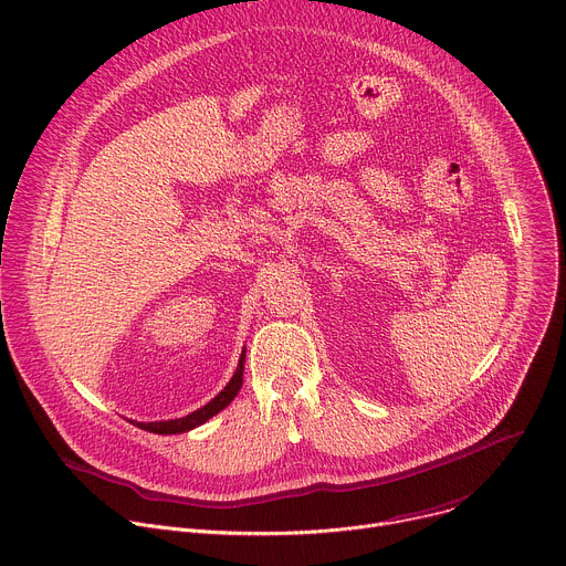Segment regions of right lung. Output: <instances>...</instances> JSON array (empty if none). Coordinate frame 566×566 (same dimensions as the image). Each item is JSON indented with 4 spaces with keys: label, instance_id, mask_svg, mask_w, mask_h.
Listing matches in <instances>:
<instances>
[{
    "label": "right lung",
    "instance_id": "add662e5",
    "mask_svg": "<svg viewBox=\"0 0 566 566\" xmlns=\"http://www.w3.org/2000/svg\"><path fill=\"white\" fill-rule=\"evenodd\" d=\"M244 363H247V352H241L239 356V365L230 378V382L208 402V406L199 408L197 412L188 415V417H181V419H172V421H154V423H136L132 421L134 426H138L140 430H147V432H154V434H179V432H188L201 423H206L208 419H212L217 412H221L223 408L230 406V400L239 394L241 389V382H244Z\"/></svg>",
    "mask_w": 566,
    "mask_h": 566
}]
</instances>
